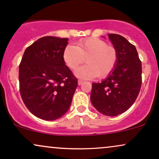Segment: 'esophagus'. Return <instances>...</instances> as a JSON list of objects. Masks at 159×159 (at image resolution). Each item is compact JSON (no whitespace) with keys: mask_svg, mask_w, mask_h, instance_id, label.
Masks as SVG:
<instances>
[{"mask_svg":"<svg viewBox=\"0 0 159 159\" xmlns=\"http://www.w3.org/2000/svg\"><path fill=\"white\" fill-rule=\"evenodd\" d=\"M83 82H84V81H82V80H78V85H81L82 84H83Z\"/></svg>","mask_w":159,"mask_h":159,"instance_id":"1","label":"esophagus"}]
</instances>
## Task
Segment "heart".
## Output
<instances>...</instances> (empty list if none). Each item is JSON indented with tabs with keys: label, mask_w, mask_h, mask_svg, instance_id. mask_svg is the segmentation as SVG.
Wrapping results in <instances>:
<instances>
[{
	"label": "heart",
	"mask_w": 159,
	"mask_h": 159,
	"mask_svg": "<svg viewBox=\"0 0 159 159\" xmlns=\"http://www.w3.org/2000/svg\"><path fill=\"white\" fill-rule=\"evenodd\" d=\"M63 58L71 69H75L86 59L87 64L75 71L78 77L90 79L98 76L104 78L110 75L116 68L118 53L115 47L107 45L104 40L91 37L79 40L77 47L67 45Z\"/></svg>",
	"instance_id": "heart-1"
}]
</instances>
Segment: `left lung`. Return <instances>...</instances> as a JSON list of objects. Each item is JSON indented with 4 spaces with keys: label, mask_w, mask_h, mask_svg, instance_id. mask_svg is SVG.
I'll return each mask as SVG.
<instances>
[{
    "label": "left lung",
    "mask_w": 159,
    "mask_h": 159,
    "mask_svg": "<svg viewBox=\"0 0 159 159\" xmlns=\"http://www.w3.org/2000/svg\"><path fill=\"white\" fill-rule=\"evenodd\" d=\"M108 36L117 51V64L106 79L93 83L90 101L98 112L115 116L135 102L141 87L142 65L134 45L119 34Z\"/></svg>",
    "instance_id": "8db88e82"
}]
</instances>
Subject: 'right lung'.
<instances>
[{
    "label": "right lung",
    "mask_w": 159,
    "mask_h": 159,
    "mask_svg": "<svg viewBox=\"0 0 159 159\" xmlns=\"http://www.w3.org/2000/svg\"><path fill=\"white\" fill-rule=\"evenodd\" d=\"M68 38L44 36L27 47L19 65V90L25 106L45 120H54L70 107L78 79L65 65Z\"/></svg>",
    "instance_id": "1"
}]
</instances>
